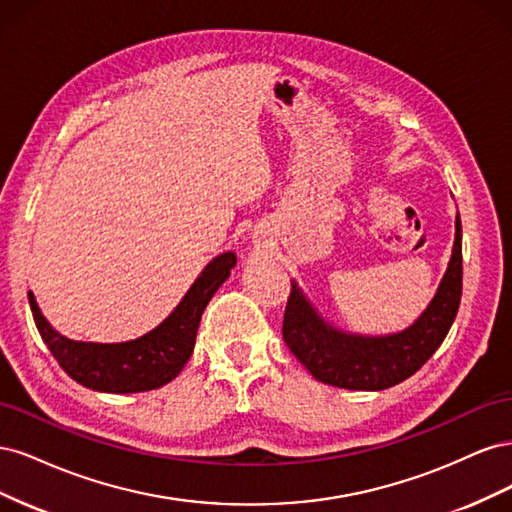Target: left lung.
Wrapping results in <instances>:
<instances>
[{"label":"left lung","instance_id":"8db88e82","mask_svg":"<svg viewBox=\"0 0 512 512\" xmlns=\"http://www.w3.org/2000/svg\"><path fill=\"white\" fill-rule=\"evenodd\" d=\"M455 230L453 256L436 297L412 327L386 337L346 335L324 322L301 290L292 286L282 324L290 352L316 380L337 389L382 391L416 374L444 342L459 309L463 280L459 215Z\"/></svg>","mask_w":512,"mask_h":512}]
</instances>
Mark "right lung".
I'll use <instances>...</instances> for the list:
<instances>
[{"label":"right lung","instance_id":"right-lung-1","mask_svg":"<svg viewBox=\"0 0 512 512\" xmlns=\"http://www.w3.org/2000/svg\"><path fill=\"white\" fill-rule=\"evenodd\" d=\"M235 265L232 252L213 258L158 329L123 344L72 342L46 322L34 294L27 297L44 344L72 380L104 393H141L177 378L194 350L200 316Z\"/></svg>","mask_w":512,"mask_h":512}]
</instances>
